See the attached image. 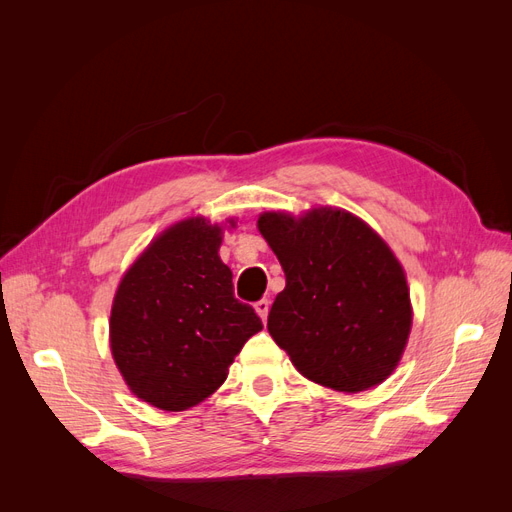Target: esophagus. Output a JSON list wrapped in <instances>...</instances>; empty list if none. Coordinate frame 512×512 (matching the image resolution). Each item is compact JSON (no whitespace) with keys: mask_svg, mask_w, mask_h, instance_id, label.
I'll return each mask as SVG.
<instances>
[{"mask_svg":"<svg viewBox=\"0 0 512 512\" xmlns=\"http://www.w3.org/2000/svg\"><path fill=\"white\" fill-rule=\"evenodd\" d=\"M256 312H258V316L262 318V322H267V316H269V307H271V303L267 301V299H260L256 305Z\"/></svg>","mask_w":512,"mask_h":512,"instance_id":"obj_1","label":"esophagus"}]
</instances>
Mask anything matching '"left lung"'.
<instances>
[{
  "label": "left lung",
  "mask_w": 512,
  "mask_h": 512,
  "mask_svg": "<svg viewBox=\"0 0 512 512\" xmlns=\"http://www.w3.org/2000/svg\"><path fill=\"white\" fill-rule=\"evenodd\" d=\"M286 275L267 329L316 384L359 393L393 374L412 329L404 267L380 235L344 209L258 218Z\"/></svg>",
  "instance_id": "1"
}]
</instances>
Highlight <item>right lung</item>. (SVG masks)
Segmentation results:
<instances>
[{
    "label": "right lung",
    "mask_w": 512,
    "mask_h": 512,
    "mask_svg": "<svg viewBox=\"0 0 512 512\" xmlns=\"http://www.w3.org/2000/svg\"><path fill=\"white\" fill-rule=\"evenodd\" d=\"M220 245L218 224L183 220L149 243L115 292L113 359L130 391L160 410H188L218 391L262 329L254 307L235 299Z\"/></svg>",
    "instance_id": "1"
}]
</instances>
